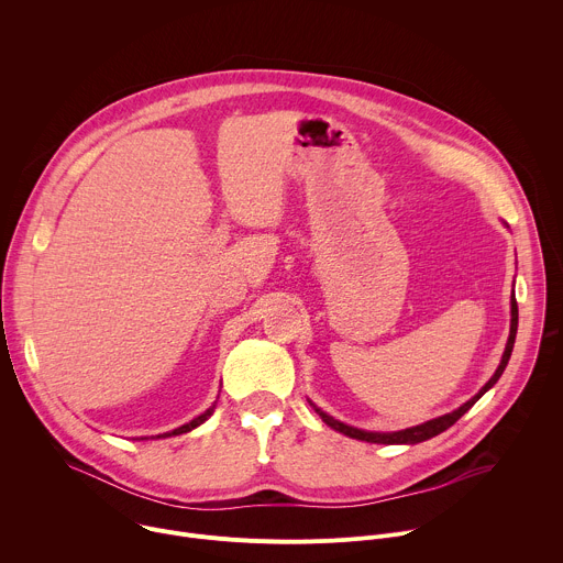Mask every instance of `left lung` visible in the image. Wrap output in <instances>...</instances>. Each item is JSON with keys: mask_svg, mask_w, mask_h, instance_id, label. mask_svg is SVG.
I'll return each mask as SVG.
<instances>
[{"mask_svg": "<svg viewBox=\"0 0 563 563\" xmlns=\"http://www.w3.org/2000/svg\"><path fill=\"white\" fill-rule=\"evenodd\" d=\"M517 323H519V309H517V298L512 296V320H510V336H508V345H506V352H504V358H501V363H499V367H497V372H495V376L478 389V394L476 396H472L467 404H463L459 410H454V412H450V415H445V417H439V419H432V421H428V423H423V426H417V428H408V430H400V432H365V430H358V428H352V426H345V423H341V421H336V419H332L330 415H325L323 410H318V408H313L316 410V415L323 419L330 428H334V430H339V432H343V434H347V437H352V439H358V441H367V443H387V445H394V443H421V441H428V439H432V437H437V434H441V432H445L450 426H454L474 404L476 400L484 396L497 380H499V376L504 374V369H506V365H508V361H510V354H512V347H515V336H517Z\"/></svg>", "mask_w": 563, "mask_h": 563, "instance_id": "obj_1", "label": "left lung"}]
</instances>
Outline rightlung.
Listing matches in <instances>:
<instances>
[{
  "label": "right lung",
  "instance_id": "obj_1",
  "mask_svg": "<svg viewBox=\"0 0 563 563\" xmlns=\"http://www.w3.org/2000/svg\"><path fill=\"white\" fill-rule=\"evenodd\" d=\"M211 415H213V408H209V410H207V412H205V415H200V417H196V419H194V421H189V423H187V426H180V428H178V430H174V432H167V434H165V437H174V434H185V432H189V430H194V428H198V426H200V423H202V421H207V419H209V417H211Z\"/></svg>",
  "mask_w": 563,
  "mask_h": 563
}]
</instances>
